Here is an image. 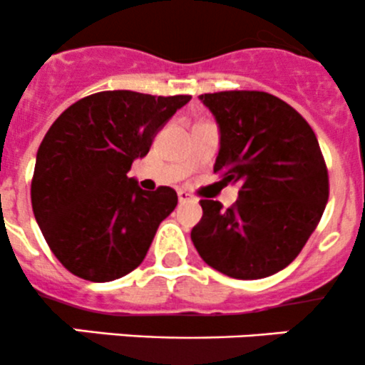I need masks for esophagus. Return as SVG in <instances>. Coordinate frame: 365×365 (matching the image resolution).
Returning <instances> with one entry per match:
<instances>
[{
    "mask_svg": "<svg viewBox=\"0 0 365 365\" xmlns=\"http://www.w3.org/2000/svg\"><path fill=\"white\" fill-rule=\"evenodd\" d=\"M178 198H179V202H181V204H184V202L190 200V193H187V191H184V190H179L178 191Z\"/></svg>",
    "mask_w": 365,
    "mask_h": 365,
    "instance_id": "1",
    "label": "esophagus"
}]
</instances>
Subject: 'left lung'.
<instances>
[{"instance_id":"left-lung-1","label":"left lung","mask_w":365,"mask_h":365,"mask_svg":"<svg viewBox=\"0 0 365 365\" xmlns=\"http://www.w3.org/2000/svg\"><path fill=\"white\" fill-rule=\"evenodd\" d=\"M220 125L215 174L240 184L237 200L202 198L191 241L211 268L232 279H264L298 257L319 223L330 182L309 122L259 90L202 93Z\"/></svg>"}]
</instances>
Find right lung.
<instances>
[{"mask_svg": "<svg viewBox=\"0 0 365 365\" xmlns=\"http://www.w3.org/2000/svg\"><path fill=\"white\" fill-rule=\"evenodd\" d=\"M190 99L106 90L76 101L53 122L38 147L31 207L72 275L110 282L142 264L178 193L170 186L143 191L128 172Z\"/></svg>", "mask_w": 365, "mask_h": 365, "instance_id": "add662e5", "label": "right lung"}]
</instances>
